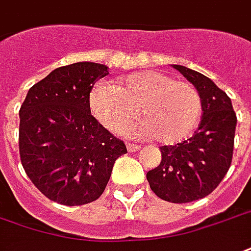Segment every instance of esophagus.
<instances>
[{"mask_svg":"<svg viewBox=\"0 0 251 251\" xmlns=\"http://www.w3.org/2000/svg\"><path fill=\"white\" fill-rule=\"evenodd\" d=\"M126 146H127V150H129L130 153H133V151H138V150L141 149V145L131 144V142H129V144L126 145Z\"/></svg>","mask_w":251,"mask_h":251,"instance_id":"1","label":"esophagus"}]
</instances>
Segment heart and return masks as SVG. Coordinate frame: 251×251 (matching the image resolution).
Instances as JSON below:
<instances>
[{
	"mask_svg": "<svg viewBox=\"0 0 251 251\" xmlns=\"http://www.w3.org/2000/svg\"><path fill=\"white\" fill-rule=\"evenodd\" d=\"M90 107L111 131L129 126L137 116L144 121L137 131L162 144L186 138L198 124L202 100L192 83L161 72H135L116 85L98 83L90 92Z\"/></svg>",
	"mask_w": 251,
	"mask_h": 251,
	"instance_id": "b5f03b06",
	"label": "heart"
}]
</instances>
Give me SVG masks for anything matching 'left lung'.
I'll use <instances>...</instances> for the list:
<instances>
[{
	"instance_id": "left-lung-1",
	"label": "left lung",
	"mask_w": 251,
	"mask_h": 251,
	"mask_svg": "<svg viewBox=\"0 0 251 251\" xmlns=\"http://www.w3.org/2000/svg\"><path fill=\"white\" fill-rule=\"evenodd\" d=\"M192 82L202 100V120L187 141L161 146V163L146 174L154 194L173 203L209 196L229 170L233 159L237 116L227 94L210 78L181 65H173Z\"/></svg>"
}]
</instances>
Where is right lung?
Wrapping results in <instances>:
<instances>
[{
  "label": "right lung",
  "instance_id": "1",
  "mask_svg": "<svg viewBox=\"0 0 251 251\" xmlns=\"http://www.w3.org/2000/svg\"><path fill=\"white\" fill-rule=\"evenodd\" d=\"M107 66L77 62L33 85L20 109V157L34 186L51 201L79 206L105 190L124 141L90 113V92Z\"/></svg>",
  "mask_w": 251,
  "mask_h": 251
}]
</instances>
